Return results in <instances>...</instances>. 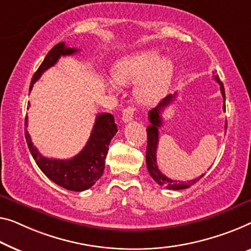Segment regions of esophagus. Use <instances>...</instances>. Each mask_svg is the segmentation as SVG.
I'll return each instance as SVG.
<instances>
[{"label":"esophagus","mask_w":251,"mask_h":251,"mask_svg":"<svg viewBox=\"0 0 251 251\" xmlns=\"http://www.w3.org/2000/svg\"><path fill=\"white\" fill-rule=\"evenodd\" d=\"M134 113H135V108H133V107L125 108V109L123 110V114H122L123 122H124V123H129L130 121H133Z\"/></svg>","instance_id":"obj_1"}]
</instances>
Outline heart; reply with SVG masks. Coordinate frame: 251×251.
<instances>
[{
	"label": "heart",
	"instance_id": "obj_1",
	"mask_svg": "<svg viewBox=\"0 0 251 251\" xmlns=\"http://www.w3.org/2000/svg\"><path fill=\"white\" fill-rule=\"evenodd\" d=\"M175 72V63L169 56H159L154 50H141L119 59L114 66V80L121 85L137 81L134 89L141 103L151 104L158 101L169 88ZM110 89L116 84L109 81Z\"/></svg>",
	"mask_w": 251,
	"mask_h": 251
}]
</instances>
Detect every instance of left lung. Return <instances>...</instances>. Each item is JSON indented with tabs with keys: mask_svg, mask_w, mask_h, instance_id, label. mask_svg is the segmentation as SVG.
<instances>
[{
	"mask_svg": "<svg viewBox=\"0 0 251 251\" xmlns=\"http://www.w3.org/2000/svg\"><path fill=\"white\" fill-rule=\"evenodd\" d=\"M215 81L220 84V89H221V93L223 97V110L226 111V92H224V87L223 83L220 81V77L218 75H214ZM176 98L175 95H169L167 96L166 98L162 99L160 103L155 108H153L149 111V121L150 125L147 128L148 133V148H147V167L149 170V174L151 177L154 179V181L160 186L166 187L168 189L173 190H179V189H185L188 188L192 185L197 182L200 179L203 177L204 175L200 176V177L196 179H193V180L187 181V182H180L179 180H173V179L168 178L167 176H164L161 171L159 170L158 164H156V149H158V143H159V127L162 125V116L161 113L163 111L164 108L169 106V103L174 101Z\"/></svg>",
	"mask_w": 251,
	"mask_h": 251,
	"instance_id": "8db88e82",
	"label": "left lung"
}]
</instances>
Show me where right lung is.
Instances as JSON below:
<instances>
[{"mask_svg":"<svg viewBox=\"0 0 251 251\" xmlns=\"http://www.w3.org/2000/svg\"><path fill=\"white\" fill-rule=\"evenodd\" d=\"M76 51L77 50L75 48L67 47L64 43L55 45L48 51L44 62L33 74L29 92L45 71L54 66L61 56L73 55ZM25 127L28 126V117H25ZM116 133H117V125L115 124L113 115L108 113L97 115L91 135L82 151L69 160H57L45 158L40 154L37 148L33 147L27 128L25 129L29 151L39 169L56 185L73 192L89 189L101 177L104 170V160L108 153V148Z\"/></svg>","mask_w":251,"mask_h":251,"instance_id":"add662e5","label":"right lung"}]
</instances>
